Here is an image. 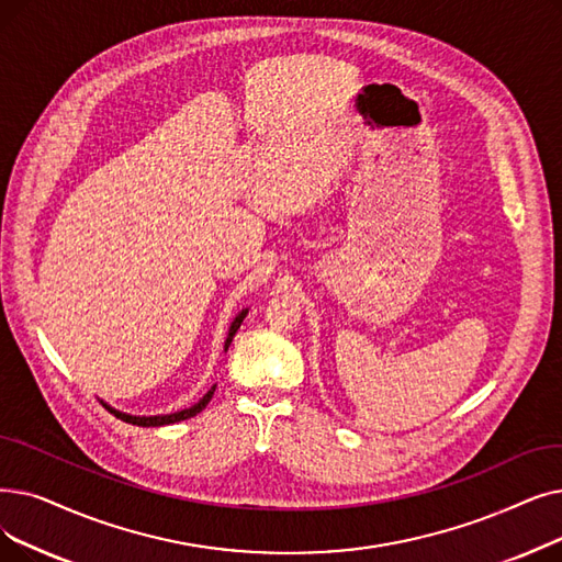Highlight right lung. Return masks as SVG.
I'll list each match as a JSON object with an SVG mask.
<instances>
[{
	"label": "right lung",
	"mask_w": 562,
	"mask_h": 562,
	"mask_svg": "<svg viewBox=\"0 0 562 562\" xmlns=\"http://www.w3.org/2000/svg\"><path fill=\"white\" fill-rule=\"evenodd\" d=\"M248 310H250V307H243V310H240V312L234 316V322H232V326H229V333H227V339H225V351L229 349L232 339H234L236 330L240 328L243 319H246ZM213 393H215V385H211L209 393H206V395H204V397H202L198 404H192V406H188V408H183V411L165 413V416H131V413L119 411V408L110 406V404H108V402H103V400H101V404H103V406H105L110 413H114V416H116L119 420H124V423H131V425H137V427H162V425H172V423H181V420H188V418H192V416H198V413H200L202 408H206V404L211 402Z\"/></svg>",
	"instance_id": "1"
}]
</instances>
